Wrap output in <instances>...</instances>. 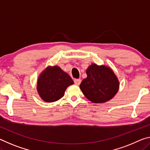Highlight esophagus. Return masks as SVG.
I'll use <instances>...</instances> for the list:
<instances>
[{
    "mask_svg": "<svg viewBox=\"0 0 150 150\" xmlns=\"http://www.w3.org/2000/svg\"><path fill=\"white\" fill-rule=\"evenodd\" d=\"M74 83H75V85H79L81 84V80L80 79H75Z\"/></svg>",
    "mask_w": 150,
    "mask_h": 150,
    "instance_id": "34e87169",
    "label": "esophagus"
}]
</instances>
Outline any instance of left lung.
Returning <instances> with one entry per match:
<instances>
[{"label": "left lung", "mask_w": 150, "mask_h": 150, "mask_svg": "<svg viewBox=\"0 0 150 150\" xmlns=\"http://www.w3.org/2000/svg\"><path fill=\"white\" fill-rule=\"evenodd\" d=\"M87 77L80 85L86 98L94 103H103L112 98L119 88V81L110 67L91 64L86 71Z\"/></svg>", "instance_id": "obj_1"}]
</instances>
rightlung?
I'll use <instances>...</instances> for the list:
<instances>
[{
  "label": "right lung",
  "mask_w": 150,
  "mask_h": 150,
  "mask_svg": "<svg viewBox=\"0 0 150 150\" xmlns=\"http://www.w3.org/2000/svg\"><path fill=\"white\" fill-rule=\"evenodd\" d=\"M73 83L70 76L59 67L48 66L39 76L37 91L43 100L52 103L62 98L66 88Z\"/></svg>",
  "instance_id": "obj_1"
}]
</instances>
